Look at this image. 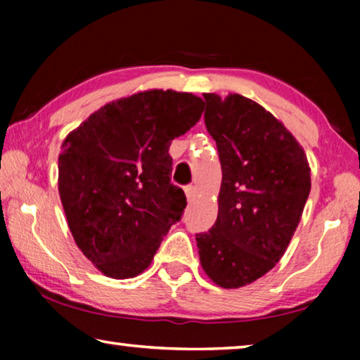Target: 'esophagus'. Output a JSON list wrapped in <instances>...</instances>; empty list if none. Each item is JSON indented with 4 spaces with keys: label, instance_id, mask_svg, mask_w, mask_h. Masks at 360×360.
I'll list each match as a JSON object with an SVG mask.
<instances>
[{
    "label": "esophagus",
    "instance_id": "1",
    "mask_svg": "<svg viewBox=\"0 0 360 360\" xmlns=\"http://www.w3.org/2000/svg\"><path fill=\"white\" fill-rule=\"evenodd\" d=\"M195 195H197V188H195V186H187L186 187V197H187V202L188 203L193 202Z\"/></svg>",
    "mask_w": 360,
    "mask_h": 360
}]
</instances>
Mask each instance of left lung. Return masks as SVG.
Instances as JSON below:
<instances>
[{
    "label": "left lung",
    "mask_w": 360,
    "mask_h": 360,
    "mask_svg": "<svg viewBox=\"0 0 360 360\" xmlns=\"http://www.w3.org/2000/svg\"><path fill=\"white\" fill-rule=\"evenodd\" d=\"M205 125L222 167L214 225L197 233L200 262L224 289L251 284L288 249L311 188L303 148L265 108L205 94Z\"/></svg>",
    "instance_id": "obj_1"
}]
</instances>
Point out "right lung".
<instances>
[{
  "label": "right lung",
  "mask_w": 360,
  "mask_h": 360,
  "mask_svg": "<svg viewBox=\"0 0 360 360\" xmlns=\"http://www.w3.org/2000/svg\"><path fill=\"white\" fill-rule=\"evenodd\" d=\"M200 96L148 90L108 103L72 130L58 192L77 248L109 278L138 276L187 205L172 182L174 138L203 112Z\"/></svg>",
  "instance_id": "right-lung-1"
}]
</instances>
